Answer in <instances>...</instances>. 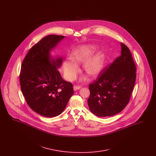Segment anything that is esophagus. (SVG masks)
<instances>
[{
    "mask_svg": "<svg viewBox=\"0 0 156 156\" xmlns=\"http://www.w3.org/2000/svg\"><path fill=\"white\" fill-rule=\"evenodd\" d=\"M82 87L81 86H80V85H75L74 87V90H78V89H80V88H81Z\"/></svg>",
    "mask_w": 156,
    "mask_h": 156,
    "instance_id": "1",
    "label": "esophagus"
}]
</instances>
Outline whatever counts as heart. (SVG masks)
Instances as JSON below:
<instances>
[{"label": "heart", "instance_id": "obj_1", "mask_svg": "<svg viewBox=\"0 0 156 156\" xmlns=\"http://www.w3.org/2000/svg\"><path fill=\"white\" fill-rule=\"evenodd\" d=\"M96 47L93 45H84L78 48L71 55V59L63 62V70L68 80L73 81L80 71L78 64H83L84 72L90 78H95L103 69L105 54L102 51L92 55Z\"/></svg>", "mask_w": 156, "mask_h": 156}]
</instances>
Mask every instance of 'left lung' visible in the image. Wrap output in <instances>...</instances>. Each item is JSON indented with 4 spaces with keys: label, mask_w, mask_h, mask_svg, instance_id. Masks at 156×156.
I'll return each instance as SVG.
<instances>
[{
    "label": "left lung",
    "mask_w": 156,
    "mask_h": 156,
    "mask_svg": "<svg viewBox=\"0 0 156 156\" xmlns=\"http://www.w3.org/2000/svg\"><path fill=\"white\" fill-rule=\"evenodd\" d=\"M121 46V54L89 83V109L99 117L111 116L123 111L133 90L136 65L129 48L122 43Z\"/></svg>",
    "instance_id": "1"
}]
</instances>
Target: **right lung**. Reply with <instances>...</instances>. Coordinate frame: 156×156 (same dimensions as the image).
<instances>
[{"instance_id": "1", "label": "right lung", "mask_w": 156, "mask_h": 156, "mask_svg": "<svg viewBox=\"0 0 156 156\" xmlns=\"http://www.w3.org/2000/svg\"><path fill=\"white\" fill-rule=\"evenodd\" d=\"M64 37L51 34L43 38L30 48L21 66L23 95L30 108L45 117L59 115L74 94L73 83L64 81L57 68L62 58L50 61V50Z\"/></svg>"}]
</instances>
